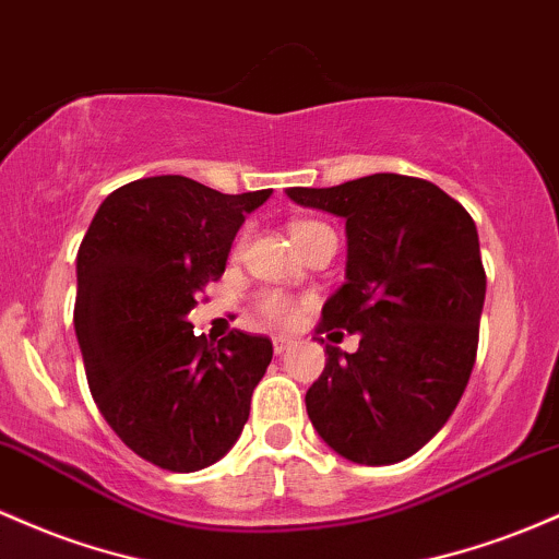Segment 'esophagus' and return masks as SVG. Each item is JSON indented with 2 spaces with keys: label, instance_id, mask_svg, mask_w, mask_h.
Wrapping results in <instances>:
<instances>
[{
  "label": "esophagus",
  "instance_id": "obj_1",
  "mask_svg": "<svg viewBox=\"0 0 559 559\" xmlns=\"http://www.w3.org/2000/svg\"><path fill=\"white\" fill-rule=\"evenodd\" d=\"M292 345H294L292 336H286V334H275V336H273V349H275V355H284L286 349H289Z\"/></svg>",
  "mask_w": 559,
  "mask_h": 559
}]
</instances>
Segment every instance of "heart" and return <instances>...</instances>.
<instances>
[{"label":"heart","mask_w":559,"mask_h":559,"mask_svg":"<svg viewBox=\"0 0 559 559\" xmlns=\"http://www.w3.org/2000/svg\"><path fill=\"white\" fill-rule=\"evenodd\" d=\"M326 230H331L329 225L316 223V219H299V223L292 225V236H294V241H297V247H302L308 238L318 236V233H326ZM241 243H243V238L238 241L236 249H241ZM257 308H260L262 316L270 318V321H275V323H289L292 318L297 316V305H294L286 294H278V292L262 294L260 302H257Z\"/></svg>","instance_id":"1"}]
</instances>
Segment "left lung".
I'll list each match as a JSON object with an SVG mask.
<instances>
[{"instance_id": "obj_1", "label": "left lung", "mask_w": 559, "mask_h": 559, "mask_svg": "<svg viewBox=\"0 0 559 559\" xmlns=\"http://www.w3.org/2000/svg\"><path fill=\"white\" fill-rule=\"evenodd\" d=\"M286 193L345 217L347 281L316 331L360 336L355 353L326 345L305 395L312 427L355 464L403 462L449 421L475 366L486 299L475 219L429 180L390 171Z\"/></svg>"}]
</instances>
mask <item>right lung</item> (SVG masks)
I'll use <instances>...</instances> for the list:
<instances>
[{"label": "right lung", "instance_id": "obj_1", "mask_svg": "<svg viewBox=\"0 0 559 559\" xmlns=\"http://www.w3.org/2000/svg\"><path fill=\"white\" fill-rule=\"evenodd\" d=\"M270 193L143 177L116 188L82 238L73 326L90 392L124 445L156 467H210L247 425L273 342L233 329L212 345L188 316Z\"/></svg>", "mask_w": 559, "mask_h": 559}]
</instances>
